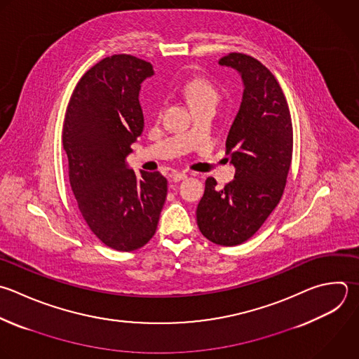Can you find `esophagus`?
Segmentation results:
<instances>
[{
	"label": "esophagus",
	"instance_id": "34e87169",
	"mask_svg": "<svg viewBox=\"0 0 359 359\" xmlns=\"http://www.w3.org/2000/svg\"><path fill=\"white\" fill-rule=\"evenodd\" d=\"M185 178H187V174H185V172H174V174H172V181H174V182H180V181L185 180Z\"/></svg>",
	"mask_w": 359,
	"mask_h": 359
}]
</instances>
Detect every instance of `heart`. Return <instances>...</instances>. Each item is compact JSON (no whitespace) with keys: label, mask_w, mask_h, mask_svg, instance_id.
Returning a JSON list of instances; mask_svg holds the SVG:
<instances>
[{"label":"heart","mask_w":359,"mask_h":359,"mask_svg":"<svg viewBox=\"0 0 359 359\" xmlns=\"http://www.w3.org/2000/svg\"><path fill=\"white\" fill-rule=\"evenodd\" d=\"M182 93L187 97V100L192 108L206 105V104L216 105L217 100H219V91H217L216 86L205 77L189 79L184 84Z\"/></svg>","instance_id":"heart-1"}]
</instances>
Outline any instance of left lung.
<instances>
[{"label":"left lung","instance_id":"obj_1","mask_svg":"<svg viewBox=\"0 0 359 359\" xmlns=\"http://www.w3.org/2000/svg\"><path fill=\"white\" fill-rule=\"evenodd\" d=\"M219 65L237 70L244 84L226 140L236 174L222 189L215 178L206 180L196 222L208 240L231 247L252 237L279 203L292 163L293 129L282 88L262 63L229 53Z\"/></svg>","mask_w":359,"mask_h":359}]
</instances>
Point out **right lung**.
I'll list each match as a JSON object with an SVG mask.
<instances>
[{
	"label": "right lung",
	"mask_w": 359,
	"mask_h": 359,
	"mask_svg": "<svg viewBox=\"0 0 359 359\" xmlns=\"http://www.w3.org/2000/svg\"><path fill=\"white\" fill-rule=\"evenodd\" d=\"M153 74V66L135 56L105 57L77 83L65 116L63 147L79 210L116 251L150 241L167 196L158 171L137 177L126 163L144 126L140 84Z\"/></svg>",
	"instance_id": "obj_1"
}]
</instances>
